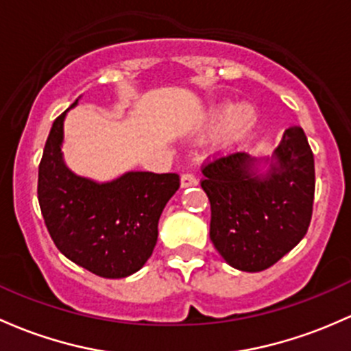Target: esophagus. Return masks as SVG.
<instances>
[{
    "mask_svg": "<svg viewBox=\"0 0 351 351\" xmlns=\"http://www.w3.org/2000/svg\"><path fill=\"white\" fill-rule=\"evenodd\" d=\"M180 183H182V188H188V186H195L198 183L197 176L191 175V173H183L182 175V180H180Z\"/></svg>",
    "mask_w": 351,
    "mask_h": 351,
    "instance_id": "34e87169",
    "label": "esophagus"
}]
</instances>
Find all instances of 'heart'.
I'll use <instances>...</instances> for the list:
<instances>
[{
  "mask_svg": "<svg viewBox=\"0 0 351 351\" xmlns=\"http://www.w3.org/2000/svg\"><path fill=\"white\" fill-rule=\"evenodd\" d=\"M256 110L249 104H241L232 109L230 104H223L217 108L212 114V126L220 128L219 145L220 147H234L242 143L252 132L256 126Z\"/></svg>",
  "mask_w": 351,
  "mask_h": 351,
  "instance_id": "obj_1",
  "label": "heart"
}]
</instances>
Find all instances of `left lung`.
I'll return each mask as SVG.
<instances>
[{
  "label": "left lung",
  "mask_w": 351,
  "mask_h": 351,
  "mask_svg": "<svg viewBox=\"0 0 351 351\" xmlns=\"http://www.w3.org/2000/svg\"><path fill=\"white\" fill-rule=\"evenodd\" d=\"M202 173L212 208L210 239L232 267L264 271L308 232L315 158L301 128L286 129L271 158L234 153L205 165Z\"/></svg>",
  "instance_id": "left-lung-1"
}]
</instances>
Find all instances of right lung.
<instances>
[{
    "label": "right lung",
    "instance_id": "right-lung-1",
    "mask_svg": "<svg viewBox=\"0 0 351 351\" xmlns=\"http://www.w3.org/2000/svg\"><path fill=\"white\" fill-rule=\"evenodd\" d=\"M67 112L53 121L40 161L43 220L57 249L72 263L101 278H128L153 254L161 212L180 188V176L128 171L99 183L75 175L62 153Z\"/></svg>",
    "mask_w": 351,
    "mask_h": 351
}]
</instances>
